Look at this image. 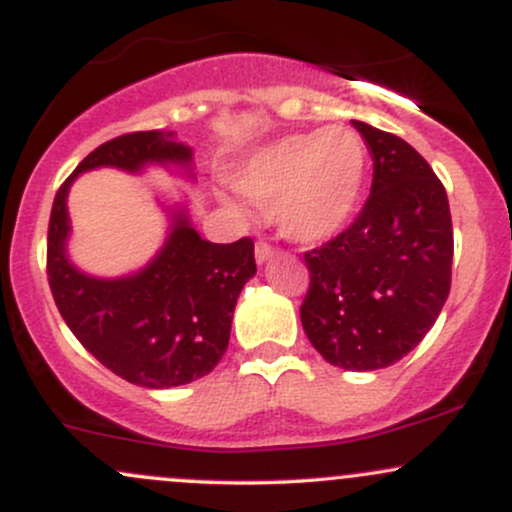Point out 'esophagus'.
I'll use <instances>...</instances> for the list:
<instances>
[{"label": "esophagus", "mask_w": 512, "mask_h": 512, "mask_svg": "<svg viewBox=\"0 0 512 512\" xmlns=\"http://www.w3.org/2000/svg\"><path fill=\"white\" fill-rule=\"evenodd\" d=\"M272 257H274L272 245H269L267 240H257V243H255V260L264 264L267 260H272Z\"/></svg>", "instance_id": "34e87169"}]
</instances>
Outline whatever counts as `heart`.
<instances>
[{
	"instance_id": "b5f03b06",
	"label": "heart",
	"mask_w": 512,
	"mask_h": 512,
	"mask_svg": "<svg viewBox=\"0 0 512 512\" xmlns=\"http://www.w3.org/2000/svg\"><path fill=\"white\" fill-rule=\"evenodd\" d=\"M368 178V146L351 127L281 137L233 170L240 195L269 204L284 238L301 245L332 240L349 226Z\"/></svg>"
}]
</instances>
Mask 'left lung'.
Returning <instances> with one entry per match:
<instances>
[{
    "mask_svg": "<svg viewBox=\"0 0 512 512\" xmlns=\"http://www.w3.org/2000/svg\"><path fill=\"white\" fill-rule=\"evenodd\" d=\"M354 127L373 156L370 197L346 231L305 252L301 322L327 363L378 370L407 356L448 301L452 219L443 182L414 146Z\"/></svg>",
    "mask_w": 512,
    "mask_h": 512,
    "instance_id": "left-lung-1",
    "label": "left lung"
}]
</instances>
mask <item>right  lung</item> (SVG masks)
Segmentation results:
<instances>
[{
    "label": "right lung",
    "mask_w": 512,
    "mask_h": 512,
    "mask_svg": "<svg viewBox=\"0 0 512 512\" xmlns=\"http://www.w3.org/2000/svg\"><path fill=\"white\" fill-rule=\"evenodd\" d=\"M146 166L192 173V149L173 132H132L91 151L64 180L52 202L48 228V281L57 310L74 337L105 368L127 383L163 390L204 378L228 349L233 310L255 276L250 238L219 245L192 228L185 204L166 207L168 236L139 272L103 279L81 272L67 255L72 233L67 195L86 170Z\"/></svg>",
    "instance_id": "obj_1"
}]
</instances>
